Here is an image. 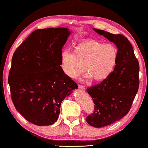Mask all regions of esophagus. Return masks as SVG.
Returning <instances> with one entry per match:
<instances>
[{
  "instance_id": "1",
  "label": "esophagus",
  "mask_w": 148,
  "mask_h": 148,
  "mask_svg": "<svg viewBox=\"0 0 148 148\" xmlns=\"http://www.w3.org/2000/svg\"><path fill=\"white\" fill-rule=\"evenodd\" d=\"M79 88L81 90H85V89H86V87H85L84 85H82V84H79Z\"/></svg>"
}]
</instances>
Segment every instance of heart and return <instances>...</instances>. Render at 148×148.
I'll return each instance as SVG.
<instances>
[{
	"instance_id": "obj_1",
	"label": "heart",
	"mask_w": 148,
	"mask_h": 148,
	"mask_svg": "<svg viewBox=\"0 0 148 148\" xmlns=\"http://www.w3.org/2000/svg\"><path fill=\"white\" fill-rule=\"evenodd\" d=\"M118 49L111 44L96 40H86L76 44L74 52L64 51L60 56L62 72L75 79L86 69V77L102 81L109 76L118 60Z\"/></svg>"
}]
</instances>
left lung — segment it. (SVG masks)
I'll return each mask as SVG.
<instances>
[{
    "instance_id": "1",
    "label": "left lung",
    "mask_w": 148,
    "mask_h": 148,
    "mask_svg": "<svg viewBox=\"0 0 148 148\" xmlns=\"http://www.w3.org/2000/svg\"><path fill=\"white\" fill-rule=\"evenodd\" d=\"M94 30L115 44L118 52L116 65L109 76L87 89L95 109L86 121L100 128L115 123L130 111L139 87V63L126 37L97 28Z\"/></svg>"
}]
</instances>
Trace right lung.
Returning a JSON list of instances; mask_svg holds the SVG:
<instances>
[{"mask_svg": "<svg viewBox=\"0 0 148 148\" xmlns=\"http://www.w3.org/2000/svg\"><path fill=\"white\" fill-rule=\"evenodd\" d=\"M69 34L66 28L34 30L13 54L8 76L12 101L25 120L38 126L55 123L62 100L78 88L60 66Z\"/></svg>", "mask_w": 148, "mask_h": 148, "instance_id": "right-lung-1", "label": "right lung"}]
</instances>
